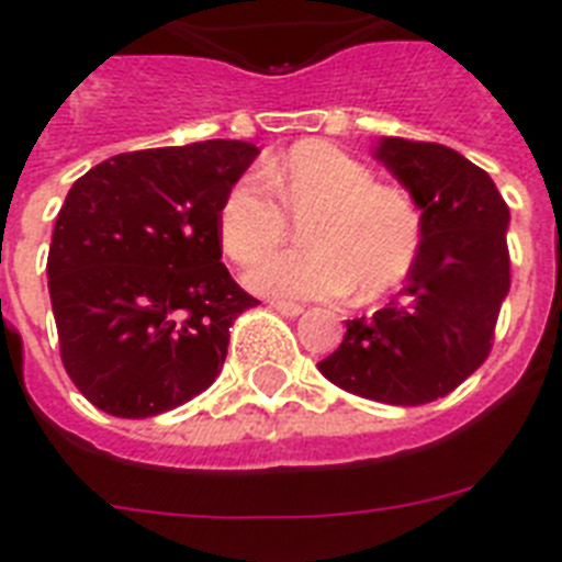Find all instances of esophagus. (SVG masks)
Here are the masks:
<instances>
[{"label":"esophagus","mask_w":562,"mask_h":562,"mask_svg":"<svg viewBox=\"0 0 562 562\" xmlns=\"http://www.w3.org/2000/svg\"><path fill=\"white\" fill-rule=\"evenodd\" d=\"M270 306L276 312H281V315H286V317H297L301 312H304V306L295 304V301H270Z\"/></svg>","instance_id":"esophagus-1"}]
</instances>
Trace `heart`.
I'll return each mask as SVG.
<instances>
[{
	"mask_svg": "<svg viewBox=\"0 0 562 562\" xmlns=\"http://www.w3.org/2000/svg\"><path fill=\"white\" fill-rule=\"evenodd\" d=\"M302 222L305 247L263 256ZM216 231L227 256L247 267V284L276 297L360 301L389 295L414 272L425 216L405 188L376 182L374 171L324 140L297 143L284 160L238 177L225 191Z\"/></svg>",
	"mask_w": 562,
	"mask_h": 562,
	"instance_id": "heart-1",
	"label": "heart"
}]
</instances>
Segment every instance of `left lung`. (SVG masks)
Wrapping results in <instances>:
<instances>
[{
    "mask_svg": "<svg viewBox=\"0 0 562 562\" xmlns=\"http://www.w3.org/2000/svg\"><path fill=\"white\" fill-rule=\"evenodd\" d=\"M425 216L419 261L400 295L346 324L321 374L385 405H425L490 357L509 292V207L490 173L441 143L385 137L376 148Z\"/></svg>",
    "mask_w": 562,
    "mask_h": 562,
    "instance_id": "obj_1",
    "label": "left lung"
}]
</instances>
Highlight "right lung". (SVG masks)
Here are the masks:
<instances>
[{
	"label": "right lung",
	"mask_w": 562,
	"mask_h": 562,
	"mask_svg": "<svg viewBox=\"0 0 562 562\" xmlns=\"http://www.w3.org/2000/svg\"><path fill=\"white\" fill-rule=\"evenodd\" d=\"M256 154L241 140L143 148L69 188L47 286L64 369L103 414H166L220 376L233 321L258 301L222 265L216 213Z\"/></svg>",
	"instance_id": "right-lung-1"
}]
</instances>
